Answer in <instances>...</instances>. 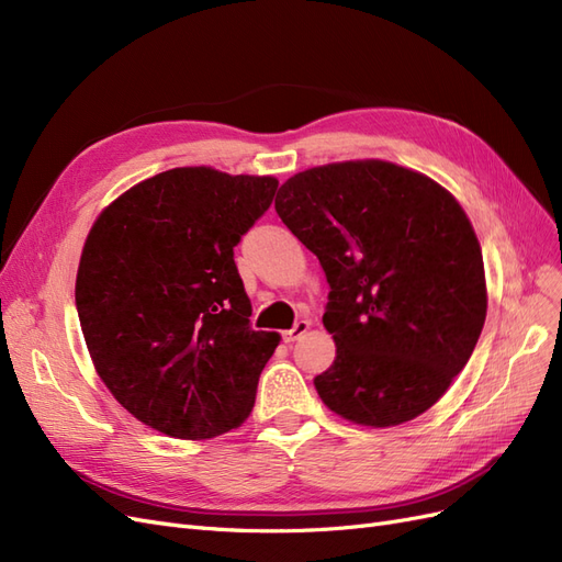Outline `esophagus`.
Listing matches in <instances>:
<instances>
[{
    "mask_svg": "<svg viewBox=\"0 0 562 562\" xmlns=\"http://www.w3.org/2000/svg\"><path fill=\"white\" fill-rule=\"evenodd\" d=\"M310 326H312L310 321H297L291 330H285V333H283V342H285V345L295 342V339H300L304 333L310 330Z\"/></svg>",
    "mask_w": 562,
    "mask_h": 562,
    "instance_id": "obj_1",
    "label": "esophagus"
}]
</instances>
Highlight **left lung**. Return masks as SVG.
Returning <instances> with one entry per match:
<instances>
[{
	"label": "left lung",
	"instance_id": "1",
	"mask_svg": "<svg viewBox=\"0 0 562 562\" xmlns=\"http://www.w3.org/2000/svg\"><path fill=\"white\" fill-rule=\"evenodd\" d=\"M274 209L330 285L333 366L314 378L333 413L396 427L427 413L479 342L481 244L457 199L411 168L366 159L288 178Z\"/></svg>",
	"mask_w": 562,
	"mask_h": 562
}]
</instances>
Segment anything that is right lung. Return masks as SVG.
Instances as JSON below:
<instances>
[{
    "mask_svg": "<svg viewBox=\"0 0 562 562\" xmlns=\"http://www.w3.org/2000/svg\"><path fill=\"white\" fill-rule=\"evenodd\" d=\"M271 176L171 168L98 215L75 302L95 372L147 427L203 440L241 427L279 333L250 328L234 246L277 194Z\"/></svg>",
    "mask_w": 562,
    "mask_h": 562,
    "instance_id": "obj_1",
    "label": "right lung"
}]
</instances>
